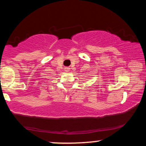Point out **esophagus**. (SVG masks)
<instances>
[{
	"label": "esophagus",
	"instance_id": "34e87169",
	"mask_svg": "<svg viewBox=\"0 0 146 146\" xmlns=\"http://www.w3.org/2000/svg\"><path fill=\"white\" fill-rule=\"evenodd\" d=\"M64 71L66 72H69L70 71V68L69 67H65L64 68Z\"/></svg>",
	"mask_w": 146,
	"mask_h": 146
}]
</instances>
